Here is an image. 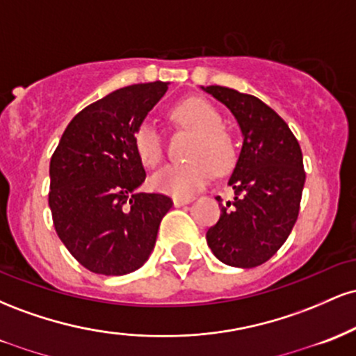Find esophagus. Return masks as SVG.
I'll return each instance as SVG.
<instances>
[{
	"instance_id": "34e87169",
	"label": "esophagus",
	"mask_w": 356,
	"mask_h": 356,
	"mask_svg": "<svg viewBox=\"0 0 356 356\" xmlns=\"http://www.w3.org/2000/svg\"><path fill=\"white\" fill-rule=\"evenodd\" d=\"M172 202L175 207H182V206H186V204L192 202V199L191 197H174Z\"/></svg>"
}]
</instances>
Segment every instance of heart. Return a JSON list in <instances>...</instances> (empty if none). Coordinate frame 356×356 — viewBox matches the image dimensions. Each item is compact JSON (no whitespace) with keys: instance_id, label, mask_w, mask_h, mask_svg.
Returning a JSON list of instances; mask_svg holds the SVG:
<instances>
[{"instance_id":"obj_1","label":"heart","mask_w":356,"mask_h":356,"mask_svg":"<svg viewBox=\"0 0 356 356\" xmlns=\"http://www.w3.org/2000/svg\"><path fill=\"white\" fill-rule=\"evenodd\" d=\"M170 115L179 125L195 132L187 154L191 161L165 165L152 175L150 186L174 197H191L211 181L212 169L218 174L231 169L234 164V145L220 127L222 118L219 112L207 100L195 97L184 100ZM132 144L138 161L149 169L157 167L164 159V140L150 122H142L134 130Z\"/></svg>"}]
</instances>
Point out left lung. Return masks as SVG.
I'll return each instance as SVG.
<instances>
[{"mask_svg": "<svg viewBox=\"0 0 356 356\" xmlns=\"http://www.w3.org/2000/svg\"><path fill=\"white\" fill-rule=\"evenodd\" d=\"M204 90L231 110L244 137L229 179L234 201L222 206L218 197L220 218L207 231V244L227 266H259L283 246L300 214L306 181L301 147L257 97L219 85Z\"/></svg>", "mask_w": 356, "mask_h": 356, "instance_id": "8db88e82", "label": "left lung"}]
</instances>
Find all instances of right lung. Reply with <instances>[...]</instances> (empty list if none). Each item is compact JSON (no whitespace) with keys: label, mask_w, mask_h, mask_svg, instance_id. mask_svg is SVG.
Returning <instances> with one entry per match:
<instances>
[{"label":"right lung","mask_w":356,"mask_h":356,"mask_svg":"<svg viewBox=\"0 0 356 356\" xmlns=\"http://www.w3.org/2000/svg\"><path fill=\"white\" fill-rule=\"evenodd\" d=\"M164 81L115 90L76 113L50 161L56 234L88 271L122 276L149 259L172 201L137 192L145 170L134 150V130L167 92Z\"/></svg>","instance_id":"add662e5"}]
</instances>
